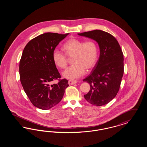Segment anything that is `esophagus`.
I'll return each instance as SVG.
<instances>
[{
	"mask_svg": "<svg viewBox=\"0 0 147 147\" xmlns=\"http://www.w3.org/2000/svg\"><path fill=\"white\" fill-rule=\"evenodd\" d=\"M77 83V80H69L68 81V84L69 85H73V84H76Z\"/></svg>",
	"mask_w": 147,
	"mask_h": 147,
	"instance_id": "1",
	"label": "esophagus"
}]
</instances>
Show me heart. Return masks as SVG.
Here are the masks:
<instances>
[{
  "label": "heart",
  "instance_id": "1",
  "mask_svg": "<svg viewBox=\"0 0 147 147\" xmlns=\"http://www.w3.org/2000/svg\"><path fill=\"white\" fill-rule=\"evenodd\" d=\"M64 53L58 49L52 53V59L56 66L59 68H65L68 63L66 56L73 58L74 63L62 73L67 79H76L84 75L86 69L90 70L95 65L98 59L97 45L94 41H84L76 38L69 39L63 46Z\"/></svg>",
  "mask_w": 147,
  "mask_h": 147
}]
</instances>
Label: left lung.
<instances>
[{
  "label": "left lung",
  "mask_w": 147,
  "mask_h": 147,
  "mask_svg": "<svg viewBox=\"0 0 147 147\" xmlns=\"http://www.w3.org/2000/svg\"><path fill=\"white\" fill-rule=\"evenodd\" d=\"M78 35L95 40L100 49L98 62L89 76L83 79L90 86L84 98L92 105H106L116 96L123 75L124 59L121 47L112 35L102 30Z\"/></svg>",
  "instance_id": "1"
}]
</instances>
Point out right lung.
<instances>
[{
    "label": "right lung",
    "instance_id": "add662e5",
    "mask_svg": "<svg viewBox=\"0 0 147 147\" xmlns=\"http://www.w3.org/2000/svg\"><path fill=\"white\" fill-rule=\"evenodd\" d=\"M68 34L45 33L29 41L24 49L19 64L20 82L31 103L38 109L46 110L57 105L69 86L65 79L51 84L61 78L52 53Z\"/></svg>",
    "mask_w": 147,
    "mask_h": 147
}]
</instances>
